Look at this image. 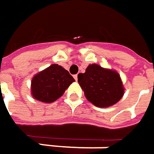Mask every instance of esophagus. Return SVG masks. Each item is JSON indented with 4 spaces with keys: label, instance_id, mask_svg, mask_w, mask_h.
Returning <instances> with one entry per match:
<instances>
[{
    "label": "esophagus",
    "instance_id": "esophagus-1",
    "mask_svg": "<svg viewBox=\"0 0 154 154\" xmlns=\"http://www.w3.org/2000/svg\"><path fill=\"white\" fill-rule=\"evenodd\" d=\"M74 80L77 81V80H78V75H77V74H74Z\"/></svg>",
    "mask_w": 154,
    "mask_h": 154
}]
</instances>
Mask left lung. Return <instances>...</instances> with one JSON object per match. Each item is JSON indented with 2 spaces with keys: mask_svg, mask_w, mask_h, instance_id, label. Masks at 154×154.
<instances>
[{
  "mask_svg": "<svg viewBox=\"0 0 154 154\" xmlns=\"http://www.w3.org/2000/svg\"><path fill=\"white\" fill-rule=\"evenodd\" d=\"M78 82L86 98L98 107H109L117 103L123 95L120 75L97 64L89 65L84 74H78Z\"/></svg>",
  "mask_w": 154,
  "mask_h": 154,
  "instance_id": "left-lung-1",
  "label": "left lung"
}]
</instances>
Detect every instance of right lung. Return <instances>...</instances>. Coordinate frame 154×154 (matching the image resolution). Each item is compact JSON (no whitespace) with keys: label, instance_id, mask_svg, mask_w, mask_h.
<instances>
[{"label":"right lung","instance_id":"add662e5","mask_svg":"<svg viewBox=\"0 0 154 154\" xmlns=\"http://www.w3.org/2000/svg\"><path fill=\"white\" fill-rule=\"evenodd\" d=\"M74 79L62 66L53 64L36 74L32 80V94L44 103H52L64 93Z\"/></svg>","mask_w":154,"mask_h":154}]
</instances>
